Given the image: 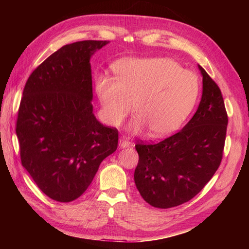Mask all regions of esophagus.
Segmentation results:
<instances>
[{
	"mask_svg": "<svg viewBox=\"0 0 249 249\" xmlns=\"http://www.w3.org/2000/svg\"><path fill=\"white\" fill-rule=\"evenodd\" d=\"M131 144V142L129 140H127L126 138H124V137H121L120 140H119V145L121 147H127Z\"/></svg>",
	"mask_w": 249,
	"mask_h": 249,
	"instance_id": "1",
	"label": "esophagus"
}]
</instances>
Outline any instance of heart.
<instances>
[{"mask_svg": "<svg viewBox=\"0 0 249 249\" xmlns=\"http://www.w3.org/2000/svg\"><path fill=\"white\" fill-rule=\"evenodd\" d=\"M112 71L114 78L99 76L95 81L104 120L111 126L123 123L133 104L130 133L147 128L152 137H165L179 128L197 102V75L168 57H123Z\"/></svg>", "mask_w": 249, "mask_h": 249, "instance_id": "1", "label": "heart"}]
</instances>
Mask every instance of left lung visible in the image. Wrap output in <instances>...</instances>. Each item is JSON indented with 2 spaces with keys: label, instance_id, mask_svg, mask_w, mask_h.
<instances>
[{
  "label": "left lung",
  "instance_id": "left-lung-1",
  "mask_svg": "<svg viewBox=\"0 0 249 249\" xmlns=\"http://www.w3.org/2000/svg\"><path fill=\"white\" fill-rule=\"evenodd\" d=\"M202 97L178 133L157 143L138 142L134 178L141 197L154 208L169 209L198 195L223 160L228 115L220 89L202 67Z\"/></svg>",
  "mask_w": 249,
  "mask_h": 249
}]
</instances>
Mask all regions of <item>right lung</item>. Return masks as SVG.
<instances>
[{
  "mask_svg": "<svg viewBox=\"0 0 249 249\" xmlns=\"http://www.w3.org/2000/svg\"><path fill=\"white\" fill-rule=\"evenodd\" d=\"M107 40L63 46L31 73L18 111L21 163L49 198L71 202L86 192L119 131L93 113L89 59Z\"/></svg>",
  "mask_w": 249,
  "mask_h": 249,
  "instance_id": "right-lung-1",
  "label": "right lung"
}]
</instances>
